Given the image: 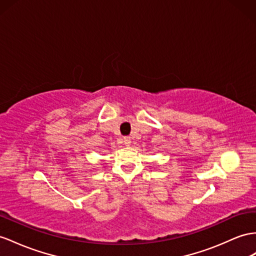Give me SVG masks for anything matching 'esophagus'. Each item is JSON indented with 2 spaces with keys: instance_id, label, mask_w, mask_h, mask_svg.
<instances>
[{
  "instance_id": "esophagus-1",
  "label": "esophagus",
  "mask_w": 256,
  "mask_h": 256,
  "mask_svg": "<svg viewBox=\"0 0 256 256\" xmlns=\"http://www.w3.org/2000/svg\"><path fill=\"white\" fill-rule=\"evenodd\" d=\"M123 142H124V145L126 146H130V137H128V136H126V137H124L123 138Z\"/></svg>"
}]
</instances>
